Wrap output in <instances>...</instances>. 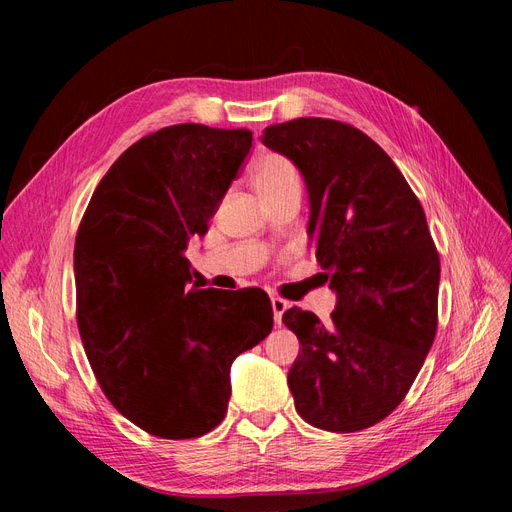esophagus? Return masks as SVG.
<instances>
[{"mask_svg": "<svg viewBox=\"0 0 512 512\" xmlns=\"http://www.w3.org/2000/svg\"><path fill=\"white\" fill-rule=\"evenodd\" d=\"M271 307H273V318H275V324H282V316L286 309L290 307L288 301L280 299V297H271Z\"/></svg>", "mask_w": 512, "mask_h": 512, "instance_id": "esophagus-1", "label": "esophagus"}]
</instances>
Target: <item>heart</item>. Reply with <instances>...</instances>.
Instances as JSON below:
<instances>
[{"instance_id": "heart-1", "label": "heart", "mask_w": 512, "mask_h": 512, "mask_svg": "<svg viewBox=\"0 0 512 512\" xmlns=\"http://www.w3.org/2000/svg\"><path fill=\"white\" fill-rule=\"evenodd\" d=\"M254 185L260 198L273 196L288 188H297L299 185L297 168H294L292 162L286 160L284 156L269 153V156H262L254 166Z\"/></svg>"}]
</instances>
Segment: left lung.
Returning a JSON list of instances; mask_svg holds the SVG:
<instances>
[{"mask_svg": "<svg viewBox=\"0 0 512 512\" xmlns=\"http://www.w3.org/2000/svg\"><path fill=\"white\" fill-rule=\"evenodd\" d=\"M260 141L301 173L307 237L337 294L329 324L297 307L282 316L301 344L294 408L324 431L371 427L401 404L436 337L440 258L425 211L384 149L342 121L275 123Z\"/></svg>", "mask_w": 512, "mask_h": 512, "instance_id": "obj_1", "label": "left lung"}]
</instances>
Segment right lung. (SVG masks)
<instances>
[{
    "instance_id": "right-lung-1",
    "label": "right lung",
    "mask_w": 512,
    "mask_h": 512,
    "mask_svg": "<svg viewBox=\"0 0 512 512\" xmlns=\"http://www.w3.org/2000/svg\"><path fill=\"white\" fill-rule=\"evenodd\" d=\"M252 132L162 128L121 153L74 243L76 322L108 401L151 436H205L224 421L230 365L271 333L258 288L188 290L185 250L205 237Z\"/></svg>"
}]
</instances>
